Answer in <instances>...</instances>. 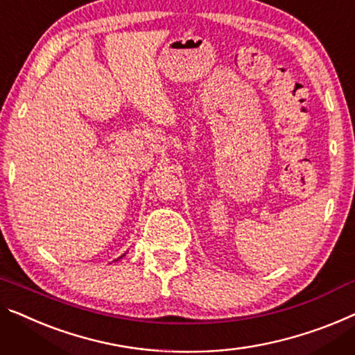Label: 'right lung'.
Listing matches in <instances>:
<instances>
[{
	"label": "right lung",
	"instance_id": "obj_1",
	"mask_svg": "<svg viewBox=\"0 0 355 355\" xmlns=\"http://www.w3.org/2000/svg\"><path fill=\"white\" fill-rule=\"evenodd\" d=\"M124 255H125V253H124ZM124 255H123V257H124ZM123 257H121V258H123ZM118 260H119V258H118Z\"/></svg>",
	"mask_w": 355,
	"mask_h": 355
}]
</instances>
